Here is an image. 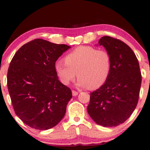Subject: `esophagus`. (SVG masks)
<instances>
[{
	"instance_id": "esophagus-1",
	"label": "esophagus",
	"mask_w": 150,
	"mask_h": 150,
	"mask_svg": "<svg viewBox=\"0 0 150 150\" xmlns=\"http://www.w3.org/2000/svg\"><path fill=\"white\" fill-rule=\"evenodd\" d=\"M78 94V92L75 91V90H72V95L74 96H77Z\"/></svg>"
}]
</instances>
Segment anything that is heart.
<instances>
[{
  "label": "heart",
  "instance_id": "obj_1",
  "mask_svg": "<svg viewBox=\"0 0 150 150\" xmlns=\"http://www.w3.org/2000/svg\"><path fill=\"white\" fill-rule=\"evenodd\" d=\"M64 61L56 62L55 70L65 85L69 84L78 75V86L96 89L106 82L111 70L110 54L90 46H78L66 56Z\"/></svg>",
  "mask_w": 150,
  "mask_h": 150
}]
</instances>
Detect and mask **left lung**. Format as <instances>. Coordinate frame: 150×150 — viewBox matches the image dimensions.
Listing matches in <instances>:
<instances>
[{"label":"left lung","instance_id":"8db88e82","mask_svg":"<svg viewBox=\"0 0 150 150\" xmlns=\"http://www.w3.org/2000/svg\"><path fill=\"white\" fill-rule=\"evenodd\" d=\"M98 45L111 56V70L106 82L90 93L88 113L98 125L117 126L129 118L138 102L140 68L136 54L124 42L105 36Z\"/></svg>","mask_w":150,"mask_h":150}]
</instances>
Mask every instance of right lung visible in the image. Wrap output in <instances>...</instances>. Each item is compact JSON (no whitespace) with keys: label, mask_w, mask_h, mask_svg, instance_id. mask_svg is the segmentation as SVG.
<instances>
[{"label":"right lung","mask_w":150,"mask_h":150,"mask_svg":"<svg viewBox=\"0 0 150 150\" xmlns=\"http://www.w3.org/2000/svg\"><path fill=\"white\" fill-rule=\"evenodd\" d=\"M70 48L35 39L20 48L12 59L7 86L15 114L27 126L46 130L64 116L72 97L58 80L55 63Z\"/></svg>","instance_id":"1"}]
</instances>
